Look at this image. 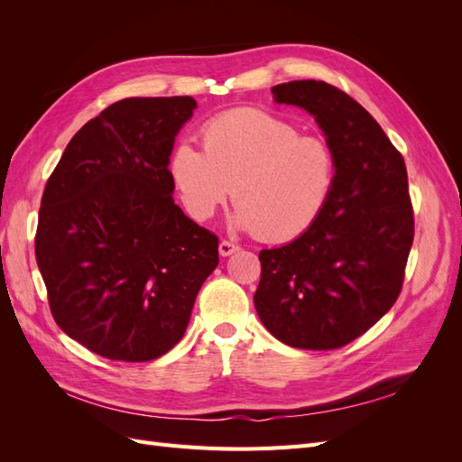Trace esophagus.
<instances>
[{
    "label": "esophagus",
    "instance_id": "obj_1",
    "mask_svg": "<svg viewBox=\"0 0 462 462\" xmlns=\"http://www.w3.org/2000/svg\"><path fill=\"white\" fill-rule=\"evenodd\" d=\"M236 250H239V246H236L235 243H229V241L219 243V254L221 256H231L233 253H236Z\"/></svg>",
    "mask_w": 462,
    "mask_h": 462
}]
</instances>
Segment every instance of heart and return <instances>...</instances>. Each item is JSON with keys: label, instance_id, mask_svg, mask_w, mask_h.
Instances as JSON below:
<instances>
[{"label": "heart", "instance_id": "1", "mask_svg": "<svg viewBox=\"0 0 462 462\" xmlns=\"http://www.w3.org/2000/svg\"><path fill=\"white\" fill-rule=\"evenodd\" d=\"M204 150L180 143L171 175L192 217H212L231 194L233 223L262 241L285 243L324 212L337 160L324 136L300 134L295 123L262 109H235L209 121Z\"/></svg>", "mask_w": 462, "mask_h": 462}]
</instances>
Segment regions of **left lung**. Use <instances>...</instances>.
<instances>
[{
  "instance_id": "left-lung-1",
  "label": "left lung",
  "mask_w": 462,
  "mask_h": 462,
  "mask_svg": "<svg viewBox=\"0 0 462 462\" xmlns=\"http://www.w3.org/2000/svg\"><path fill=\"white\" fill-rule=\"evenodd\" d=\"M314 116L337 160L324 212L295 241L262 250L256 312L275 339L329 351L355 341L395 304L414 239L407 165L377 121L324 80L272 88Z\"/></svg>"
}]
</instances>
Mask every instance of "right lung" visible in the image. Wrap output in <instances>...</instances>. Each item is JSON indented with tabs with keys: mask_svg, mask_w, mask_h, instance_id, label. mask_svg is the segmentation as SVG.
Returning <instances> with one entry per match:
<instances>
[{
	"mask_svg": "<svg viewBox=\"0 0 462 462\" xmlns=\"http://www.w3.org/2000/svg\"><path fill=\"white\" fill-rule=\"evenodd\" d=\"M190 96L125 97L67 144L42 197L36 262L58 326L109 360H153L180 341L217 236L175 200L170 156Z\"/></svg>",
	"mask_w": 462,
	"mask_h": 462,
	"instance_id": "right-lung-1",
	"label": "right lung"
}]
</instances>
